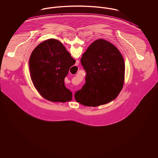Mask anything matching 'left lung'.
<instances>
[{
	"label": "left lung",
	"instance_id": "8db88e82",
	"mask_svg": "<svg viewBox=\"0 0 158 158\" xmlns=\"http://www.w3.org/2000/svg\"><path fill=\"white\" fill-rule=\"evenodd\" d=\"M86 75L85 83L75 94L76 101L88 106H97L116 98L124 81V61L113 44L99 39L94 41L81 59Z\"/></svg>",
	"mask_w": 158,
	"mask_h": 158
}]
</instances>
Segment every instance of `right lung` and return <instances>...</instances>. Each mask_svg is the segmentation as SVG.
Here are the masks:
<instances>
[{
    "label": "right lung",
    "instance_id": "add662e5",
    "mask_svg": "<svg viewBox=\"0 0 158 158\" xmlns=\"http://www.w3.org/2000/svg\"><path fill=\"white\" fill-rule=\"evenodd\" d=\"M75 62L56 39L37 45L31 53L29 66L32 81L41 95L52 102L71 101L72 93L66 88L64 81Z\"/></svg>",
    "mask_w": 158,
    "mask_h": 158
}]
</instances>
